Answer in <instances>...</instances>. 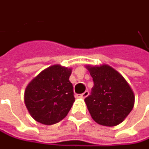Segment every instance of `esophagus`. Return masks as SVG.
Instances as JSON below:
<instances>
[{
	"label": "esophagus",
	"mask_w": 149,
	"mask_h": 149,
	"mask_svg": "<svg viewBox=\"0 0 149 149\" xmlns=\"http://www.w3.org/2000/svg\"><path fill=\"white\" fill-rule=\"evenodd\" d=\"M88 93H89L88 91H85V92L83 93L82 94H80V96H79V97H81V98H83V99H84V98H86V97L88 95Z\"/></svg>",
	"instance_id": "1"
}]
</instances>
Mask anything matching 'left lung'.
Returning <instances> with one entry per match:
<instances>
[{
    "instance_id": "8db88e82",
    "label": "left lung",
    "mask_w": 149,
    "mask_h": 149,
    "mask_svg": "<svg viewBox=\"0 0 149 149\" xmlns=\"http://www.w3.org/2000/svg\"><path fill=\"white\" fill-rule=\"evenodd\" d=\"M93 77L91 93L85 98L88 109L98 124L114 127L122 122L134 105V93L126 79L108 65L87 66Z\"/></svg>"
}]
</instances>
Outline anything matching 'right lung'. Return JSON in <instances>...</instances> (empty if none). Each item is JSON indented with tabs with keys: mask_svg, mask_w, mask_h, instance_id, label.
I'll list each match as a JSON object with an SVG mask.
<instances>
[{
	"mask_svg": "<svg viewBox=\"0 0 149 149\" xmlns=\"http://www.w3.org/2000/svg\"><path fill=\"white\" fill-rule=\"evenodd\" d=\"M72 70L54 65L42 71L25 90L24 101L31 116L44 125L64 119L75 101L73 86L69 81Z\"/></svg>",
	"mask_w": 149,
	"mask_h": 149,
	"instance_id": "right-lung-1",
	"label": "right lung"
}]
</instances>
